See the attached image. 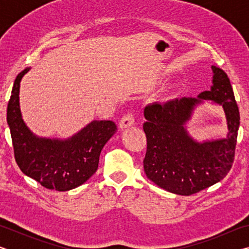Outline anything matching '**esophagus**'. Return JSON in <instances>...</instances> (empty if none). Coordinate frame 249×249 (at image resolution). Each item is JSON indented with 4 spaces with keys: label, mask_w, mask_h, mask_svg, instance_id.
Listing matches in <instances>:
<instances>
[{
    "label": "esophagus",
    "mask_w": 249,
    "mask_h": 249,
    "mask_svg": "<svg viewBox=\"0 0 249 249\" xmlns=\"http://www.w3.org/2000/svg\"><path fill=\"white\" fill-rule=\"evenodd\" d=\"M135 123V117L133 113H126V114L122 117L120 121V127L121 128H126L129 127V126H133Z\"/></svg>",
    "instance_id": "obj_1"
}]
</instances>
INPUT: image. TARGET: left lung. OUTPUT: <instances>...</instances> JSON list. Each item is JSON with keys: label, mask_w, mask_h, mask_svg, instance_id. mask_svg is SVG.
<instances>
[{"label": "left lung", "mask_w": 249, "mask_h": 249, "mask_svg": "<svg viewBox=\"0 0 249 249\" xmlns=\"http://www.w3.org/2000/svg\"><path fill=\"white\" fill-rule=\"evenodd\" d=\"M213 87L197 98H182L154 103L145 107L144 132L147 150L144 170L158 187L180 196H191L224 179L234 162L239 111L230 79L212 66ZM202 99L221 104L229 133L223 140L197 143L188 136L184 124Z\"/></svg>", "instance_id": "1"}]
</instances>
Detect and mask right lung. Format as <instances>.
I'll list each match as a JSON object with an SVG mask.
<instances>
[{"label": "right lung", "mask_w": 249, "mask_h": 249, "mask_svg": "<svg viewBox=\"0 0 249 249\" xmlns=\"http://www.w3.org/2000/svg\"><path fill=\"white\" fill-rule=\"evenodd\" d=\"M28 70L18 74L7 104V124L16 163L23 174L45 188L71 190L98 170L101 150L117 127L112 121H93L67 141L36 137L25 125L19 109V83Z\"/></svg>", "instance_id": "add662e5"}]
</instances>
